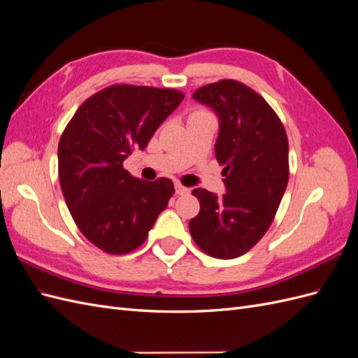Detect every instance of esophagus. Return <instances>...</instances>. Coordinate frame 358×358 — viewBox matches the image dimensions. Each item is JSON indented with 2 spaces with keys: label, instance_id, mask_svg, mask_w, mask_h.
<instances>
[{
  "label": "esophagus",
  "instance_id": "esophagus-1",
  "mask_svg": "<svg viewBox=\"0 0 358 358\" xmlns=\"http://www.w3.org/2000/svg\"><path fill=\"white\" fill-rule=\"evenodd\" d=\"M176 194L178 196H187V194H189V188L180 185V183H178L176 185Z\"/></svg>",
  "mask_w": 358,
  "mask_h": 358
}]
</instances>
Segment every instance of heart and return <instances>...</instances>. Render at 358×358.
I'll list each match as a JSON object with an SVG mask.
<instances>
[{
  "label": "heart",
  "mask_w": 358,
  "mask_h": 358,
  "mask_svg": "<svg viewBox=\"0 0 358 358\" xmlns=\"http://www.w3.org/2000/svg\"><path fill=\"white\" fill-rule=\"evenodd\" d=\"M203 115H210L208 110L204 109H194L191 113H189V117H196V116H203Z\"/></svg>",
  "instance_id": "obj_1"
}]
</instances>
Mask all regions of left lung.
<instances>
[{"instance_id":"8db88e82","label":"left lung","mask_w":358,"mask_h":358,"mask_svg":"<svg viewBox=\"0 0 358 358\" xmlns=\"http://www.w3.org/2000/svg\"><path fill=\"white\" fill-rule=\"evenodd\" d=\"M220 117L215 157L227 192L196 188L200 212L189 221L194 242L210 257L231 259L252 249L272 225L287 189L288 138L276 112L245 83L222 79L192 94Z\"/></svg>"}]
</instances>
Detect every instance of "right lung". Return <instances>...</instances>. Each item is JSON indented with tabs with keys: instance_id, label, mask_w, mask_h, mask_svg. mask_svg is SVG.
<instances>
[{
	"instance_id": "obj_1",
	"label": "right lung",
	"mask_w": 358,
	"mask_h": 358,
	"mask_svg": "<svg viewBox=\"0 0 358 358\" xmlns=\"http://www.w3.org/2000/svg\"><path fill=\"white\" fill-rule=\"evenodd\" d=\"M185 94L171 88L116 83L86 99L62 131L58 173L80 233L112 255L143 245L175 185L134 178L124 159L145 149Z\"/></svg>"
}]
</instances>
